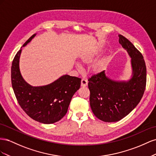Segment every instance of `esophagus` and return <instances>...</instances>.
Listing matches in <instances>:
<instances>
[{"mask_svg": "<svg viewBox=\"0 0 156 156\" xmlns=\"http://www.w3.org/2000/svg\"><path fill=\"white\" fill-rule=\"evenodd\" d=\"M87 86V81L85 79H82L81 80V86L82 87H86Z\"/></svg>", "mask_w": 156, "mask_h": 156, "instance_id": "1", "label": "esophagus"}]
</instances>
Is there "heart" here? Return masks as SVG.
<instances>
[{"mask_svg": "<svg viewBox=\"0 0 156 156\" xmlns=\"http://www.w3.org/2000/svg\"><path fill=\"white\" fill-rule=\"evenodd\" d=\"M95 55L90 54V53H84L80 57V62L83 64L90 63L94 58ZM106 64V59H101L97 61L91 66V70L94 73H99L103 71L105 67Z\"/></svg>", "mask_w": 156, "mask_h": 156, "instance_id": "1", "label": "heart"}]
</instances>
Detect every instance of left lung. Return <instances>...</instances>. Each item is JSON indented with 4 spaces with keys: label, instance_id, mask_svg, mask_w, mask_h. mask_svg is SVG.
Masks as SVG:
<instances>
[{
    "label": "left lung",
    "instance_id": "obj_1",
    "mask_svg": "<svg viewBox=\"0 0 156 156\" xmlns=\"http://www.w3.org/2000/svg\"><path fill=\"white\" fill-rule=\"evenodd\" d=\"M119 43L131 57L133 76L127 82L106 76L105 70L88 79L91 108L95 116L105 122L119 121L139 103L146 84V67L142 53L121 34Z\"/></svg>",
    "mask_w": 156,
    "mask_h": 156
}]
</instances>
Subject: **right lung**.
<instances>
[{
	"label": "right lung",
	"instance_id": "add662e5",
	"mask_svg": "<svg viewBox=\"0 0 156 156\" xmlns=\"http://www.w3.org/2000/svg\"><path fill=\"white\" fill-rule=\"evenodd\" d=\"M35 35L31 36L23 46L30 42ZM21 53V49L15 55L11 67L12 85L19 105L35 121L45 124L59 121L67 112L71 99L80 87L81 78L64 75L46 86H30L20 73Z\"/></svg>",
	"mask_w": 156,
	"mask_h": 156
}]
</instances>
